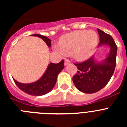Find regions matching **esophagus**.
<instances>
[{"instance_id": "esophagus-1", "label": "esophagus", "mask_w": 127, "mask_h": 127, "mask_svg": "<svg viewBox=\"0 0 127 127\" xmlns=\"http://www.w3.org/2000/svg\"><path fill=\"white\" fill-rule=\"evenodd\" d=\"M69 64H70V61H69V60H67V59H65V63H64L65 66H67V65Z\"/></svg>"}]
</instances>
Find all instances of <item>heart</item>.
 <instances>
[{"mask_svg":"<svg viewBox=\"0 0 127 127\" xmlns=\"http://www.w3.org/2000/svg\"><path fill=\"white\" fill-rule=\"evenodd\" d=\"M98 42V34L94 31L77 30L64 35L54 49L60 55L72 54L75 60L83 62L92 55Z\"/></svg>","mask_w":127,"mask_h":127,"instance_id":"heart-1","label":"heart"}]
</instances>
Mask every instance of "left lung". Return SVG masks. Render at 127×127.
<instances>
[{
	"instance_id": "obj_1",
	"label": "left lung",
	"mask_w": 127,
	"mask_h": 127,
	"mask_svg": "<svg viewBox=\"0 0 127 127\" xmlns=\"http://www.w3.org/2000/svg\"><path fill=\"white\" fill-rule=\"evenodd\" d=\"M100 36L98 48L106 46L109 53L104 60L98 61L95 57L80 64H75L78 70L72 77L75 86L85 94H94L102 89L108 83L116 67L117 46L110 35L97 29Z\"/></svg>"
}]
</instances>
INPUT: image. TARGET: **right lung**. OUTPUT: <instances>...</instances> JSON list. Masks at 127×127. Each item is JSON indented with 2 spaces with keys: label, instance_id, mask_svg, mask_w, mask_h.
<instances>
[{
  "label": "right lung",
  "instance_id": "add662e5",
  "mask_svg": "<svg viewBox=\"0 0 127 127\" xmlns=\"http://www.w3.org/2000/svg\"><path fill=\"white\" fill-rule=\"evenodd\" d=\"M31 35L41 38L49 48L51 47V40L47 37L40 34ZM64 68V60H62L58 64L50 63L43 75L36 81L31 83H22L14 78L13 80L18 87L26 94L33 96H41L49 93L54 88L57 80V76Z\"/></svg>",
  "mask_w": 127,
  "mask_h": 127
}]
</instances>
